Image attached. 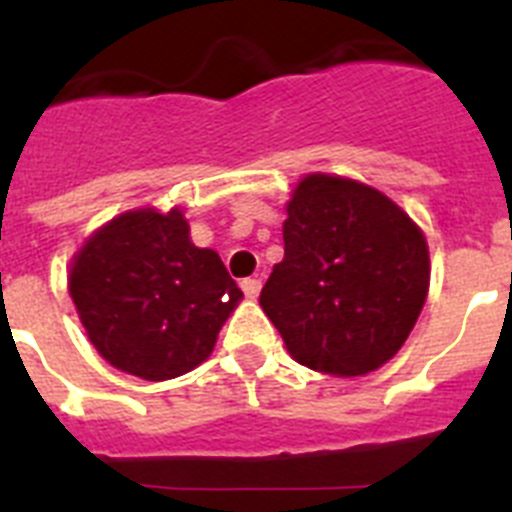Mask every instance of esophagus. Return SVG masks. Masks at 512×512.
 <instances>
[{
  "label": "esophagus",
  "instance_id": "esophagus-1",
  "mask_svg": "<svg viewBox=\"0 0 512 512\" xmlns=\"http://www.w3.org/2000/svg\"><path fill=\"white\" fill-rule=\"evenodd\" d=\"M243 292H246V297H251V300H256L261 292V279H243L241 282Z\"/></svg>",
  "mask_w": 512,
  "mask_h": 512
}]
</instances>
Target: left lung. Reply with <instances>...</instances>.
Listing matches in <instances>:
<instances>
[{
	"mask_svg": "<svg viewBox=\"0 0 512 512\" xmlns=\"http://www.w3.org/2000/svg\"><path fill=\"white\" fill-rule=\"evenodd\" d=\"M284 259L261 307L297 364L361 377L408 341L431 284V256L397 202L356 179L307 174L287 202Z\"/></svg>",
	"mask_w": 512,
	"mask_h": 512,
	"instance_id": "left-lung-1",
	"label": "left lung"
}]
</instances>
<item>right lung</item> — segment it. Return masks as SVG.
Returning <instances> with one entry per match:
<instances>
[{"label":"right lung","instance_id":"1","mask_svg":"<svg viewBox=\"0 0 512 512\" xmlns=\"http://www.w3.org/2000/svg\"><path fill=\"white\" fill-rule=\"evenodd\" d=\"M69 295L99 356L148 382L200 366L243 300L220 256L194 246L179 207L122 212L89 235Z\"/></svg>","mask_w":512,"mask_h":512}]
</instances>
